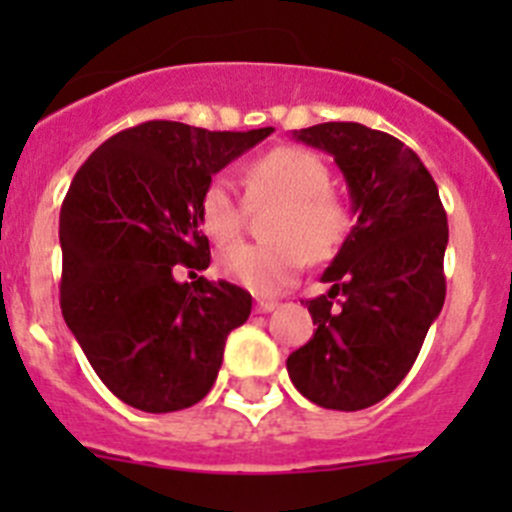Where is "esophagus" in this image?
<instances>
[{
    "mask_svg": "<svg viewBox=\"0 0 512 512\" xmlns=\"http://www.w3.org/2000/svg\"><path fill=\"white\" fill-rule=\"evenodd\" d=\"M279 302L277 300H256V312H271L277 310Z\"/></svg>",
    "mask_w": 512,
    "mask_h": 512,
    "instance_id": "34e87169",
    "label": "esophagus"
}]
</instances>
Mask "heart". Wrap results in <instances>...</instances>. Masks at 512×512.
Instances as JSON below:
<instances>
[{"instance_id":"b5f03b06","label":"heart","mask_w":512,"mask_h":512,"mask_svg":"<svg viewBox=\"0 0 512 512\" xmlns=\"http://www.w3.org/2000/svg\"><path fill=\"white\" fill-rule=\"evenodd\" d=\"M246 202L269 207L264 243H233L217 256L230 282L271 295L312 264L333 259L354 228L351 205L330 189V169L318 153L279 146L261 153L243 174ZM200 223L215 241H230L243 223V205L225 176H212L200 197Z\"/></svg>"}]
</instances>
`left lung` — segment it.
Wrapping results in <instances>:
<instances>
[{
    "instance_id": "1",
    "label": "left lung",
    "mask_w": 512,
    "mask_h": 512,
    "mask_svg": "<svg viewBox=\"0 0 512 512\" xmlns=\"http://www.w3.org/2000/svg\"><path fill=\"white\" fill-rule=\"evenodd\" d=\"M295 138L343 171L356 225L323 271L328 295L307 300L310 341L287 372L328 410L377 405L405 379L446 300V210L418 153L361 122H323Z\"/></svg>"
}]
</instances>
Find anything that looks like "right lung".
<instances>
[{
  "label": "right lung",
  "mask_w": 512,
  "mask_h": 512,
  "mask_svg": "<svg viewBox=\"0 0 512 512\" xmlns=\"http://www.w3.org/2000/svg\"><path fill=\"white\" fill-rule=\"evenodd\" d=\"M271 133L140 122L76 171L58 223L61 312L104 387L130 408L197 405L215 384L228 333L251 315L246 289L176 282L174 269L210 266L202 189Z\"/></svg>",
  "instance_id": "1"
}]
</instances>
